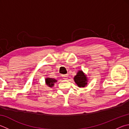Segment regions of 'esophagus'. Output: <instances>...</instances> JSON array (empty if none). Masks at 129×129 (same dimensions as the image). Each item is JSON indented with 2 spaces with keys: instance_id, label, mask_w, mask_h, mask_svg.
Returning <instances> with one entry per match:
<instances>
[{
  "instance_id": "obj_1",
  "label": "esophagus",
  "mask_w": 129,
  "mask_h": 129,
  "mask_svg": "<svg viewBox=\"0 0 129 129\" xmlns=\"http://www.w3.org/2000/svg\"><path fill=\"white\" fill-rule=\"evenodd\" d=\"M62 77H63V79H65V80H67V79L68 78V75H67V74L62 75Z\"/></svg>"
}]
</instances>
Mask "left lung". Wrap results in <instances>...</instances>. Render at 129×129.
I'll return each mask as SVG.
<instances>
[{
  "instance_id": "1",
  "label": "left lung",
  "mask_w": 129,
  "mask_h": 129,
  "mask_svg": "<svg viewBox=\"0 0 129 129\" xmlns=\"http://www.w3.org/2000/svg\"><path fill=\"white\" fill-rule=\"evenodd\" d=\"M75 82L79 87H84L87 85V77L83 73V72L79 71L74 78Z\"/></svg>"
}]
</instances>
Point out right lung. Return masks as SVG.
<instances>
[{
    "instance_id": "1",
    "label": "right lung",
    "mask_w": 129,
    "mask_h": 129,
    "mask_svg": "<svg viewBox=\"0 0 129 129\" xmlns=\"http://www.w3.org/2000/svg\"><path fill=\"white\" fill-rule=\"evenodd\" d=\"M57 81L55 79H52L51 78H47L46 79V83L47 85L49 87H52V86L54 85V83L56 82Z\"/></svg>"
}]
</instances>
